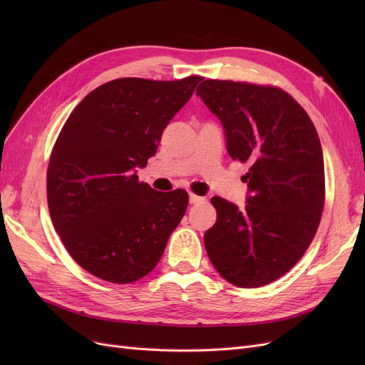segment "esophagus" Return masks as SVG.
<instances>
[{"mask_svg":"<svg viewBox=\"0 0 365 365\" xmlns=\"http://www.w3.org/2000/svg\"><path fill=\"white\" fill-rule=\"evenodd\" d=\"M189 201H190V204H201L204 201V197L202 196H197L195 193H190L189 195Z\"/></svg>","mask_w":365,"mask_h":365,"instance_id":"1","label":"esophagus"}]
</instances>
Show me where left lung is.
<instances>
[{
    "label": "left lung",
    "instance_id": "obj_1",
    "mask_svg": "<svg viewBox=\"0 0 365 365\" xmlns=\"http://www.w3.org/2000/svg\"><path fill=\"white\" fill-rule=\"evenodd\" d=\"M224 128L233 160L248 163L247 205L213 196L216 224L204 245L216 271L239 288L280 279L303 257L324 207V161L317 129L280 88L207 79L197 86Z\"/></svg>",
    "mask_w": 365,
    "mask_h": 365
}]
</instances>
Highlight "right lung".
<instances>
[{"instance_id": "1", "label": "right lung", "mask_w": 365, "mask_h": 365, "mask_svg": "<svg viewBox=\"0 0 365 365\" xmlns=\"http://www.w3.org/2000/svg\"><path fill=\"white\" fill-rule=\"evenodd\" d=\"M201 79H115L65 121L48 164V210L70 256L96 277L118 284L145 277L181 222L187 192L153 190L137 169L155 155Z\"/></svg>"}]
</instances>
